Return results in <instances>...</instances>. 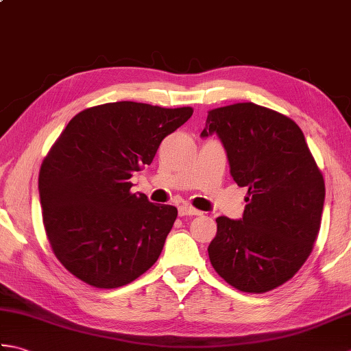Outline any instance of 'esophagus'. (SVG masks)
<instances>
[{"label":"esophagus","instance_id":"1","mask_svg":"<svg viewBox=\"0 0 351 351\" xmlns=\"http://www.w3.org/2000/svg\"><path fill=\"white\" fill-rule=\"evenodd\" d=\"M178 214H180L181 217H184V215H200L202 213L195 210V208L190 205H181L180 208H178Z\"/></svg>","mask_w":351,"mask_h":351}]
</instances>
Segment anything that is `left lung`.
I'll return each mask as SVG.
<instances>
[{
	"label": "left lung",
	"instance_id": "8db88e82",
	"mask_svg": "<svg viewBox=\"0 0 351 351\" xmlns=\"http://www.w3.org/2000/svg\"><path fill=\"white\" fill-rule=\"evenodd\" d=\"M213 134L225 147L230 176L249 196L240 220H215L208 255L229 285L267 293L293 278L312 252L323 175L299 125L278 111L253 102L211 110L200 137Z\"/></svg>",
	"mask_w": 351,
	"mask_h": 351
}]
</instances>
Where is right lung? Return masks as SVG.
<instances>
[{"label":"right lung","instance_id":"add662e5","mask_svg":"<svg viewBox=\"0 0 351 351\" xmlns=\"http://www.w3.org/2000/svg\"><path fill=\"white\" fill-rule=\"evenodd\" d=\"M191 114L121 101L72 117L42 162L39 196L51 247L75 278L119 288L158 259L178 210L131 193L130 178Z\"/></svg>","mask_w":351,"mask_h":351}]
</instances>
